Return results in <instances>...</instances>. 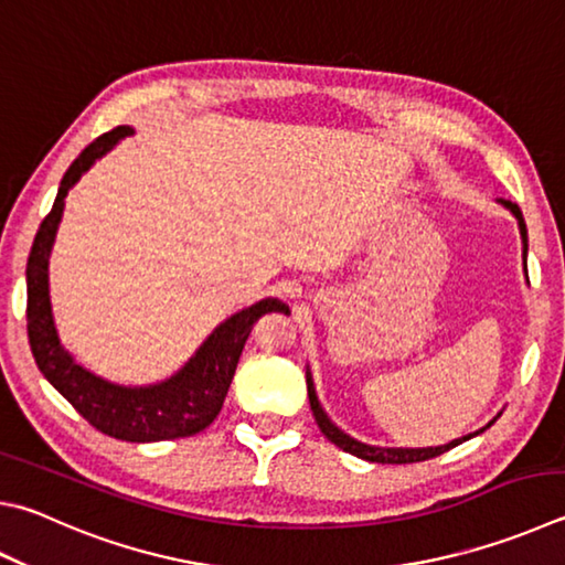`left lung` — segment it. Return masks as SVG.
Wrapping results in <instances>:
<instances>
[{
	"mask_svg": "<svg viewBox=\"0 0 565 565\" xmlns=\"http://www.w3.org/2000/svg\"><path fill=\"white\" fill-rule=\"evenodd\" d=\"M499 202L504 204V207L519 220L521 242H524V269H526L529 234H526L524 214H521L519 204H514V202H509V200H499ZM306 385H309V403H311V409H313V417H316V423H318V429H321V433H323L328 439H331V443H333L335 447H341L343 452L353 455V457H361V459H365V461H377V465H413V461H425V459H433V457H437V455H445V452H449V449H452V447H457V445H461V443H467V439H471V437H477V435L484 433V429H489L491 425H494L497 417L501 415V413H499L494 419H491L489 425L477 429V433L465 435V437H459V439H452V443L439 445V447H373V445L358 443V439H353L351 435H345L341 427H335V425L331 423V417L326 415V409L321 407V403H318V395H316L313 377H311L309 367H306Z\"/></svg>",
	"mask_w": 565,
	"mask_h": 565,
	"instance_id": "8db88e82",
	"label": "left lung"
}]
</instances>
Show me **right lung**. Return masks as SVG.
I'll return each instance as SVG.
<instances>
[{
  "instance_id": "right-lung-1",
  "label": "right lung",
  "mask_w": 565,
  "mask_h": 565,
  "mask_svg": "<svg viewBox=\"0 0 565 565\" xmlns=\"http://www.w3.org/2000/svg\"><path fill=\"white\" fill-rule=\"evenodd\" d=\"M132 136L130 126H118L96 138L71 162L58 184L54 207L41 222L26 262V333L34 361L46 381L86 417L98 433L126 439V443H160L202 433L220 415L224 397L237 371L242 348L252 326L264 313L284 311L289 306L279 299H262L239 313L230 316L207 335L194 355L175 375L156 385H118L86 371L58 341L49 299V256L64 214V200L81 175L120 138Z\"/></svg>"
}]
</instances>
